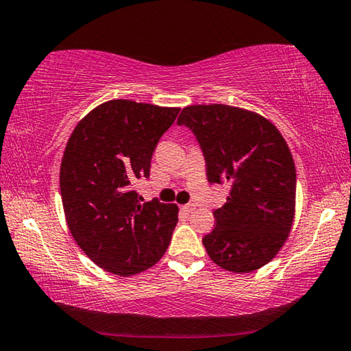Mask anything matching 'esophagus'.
Listing matches in <instances>:
<instances>
[{
    "instance_id": "1",
    "label": "esophagus",
    "mask_w": 351,
    "mask_h": 351,
    "mask_svg": "<svg viewBox=\"0 0 351 351\" xmlns=\"http://www.w3.org/2000/svg\"><path fill=\"white\" fill-rule=\"evenodd\" d=\"M182 210L185 211V213H191V211L196 210V205H194V204H186V205H182Z\"/></svg>"
}]
</instances>
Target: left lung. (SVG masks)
Wrapping results in <instances>:
<instances>
[{
	"mask_svg": "<svg viewBox=\"0 0 351 351\" xmlns=\"http://www.w3.org/2000/svg\"><path fill=\"white\" fill-rule=\"evenodd\" d=\"M177 124L193 132L206 179L226 183V205L204 237L206 254L226 271L263 267L285 244L294 221L295 166L278 129L254 112L222 104L191 106Z\"/></svg>",
	"mask_w": 351,
	"mask_h": 351,
	"instance_id": "left-lung-1",
	"label": "left lung"
}]
</instances>
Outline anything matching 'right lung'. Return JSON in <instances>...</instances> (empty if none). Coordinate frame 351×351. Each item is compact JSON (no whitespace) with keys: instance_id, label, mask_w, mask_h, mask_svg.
Returning <instances> with one entry per match:
<instances>
[{"instance_id":"obj_1","label":"right lung","mask_w":351,"mask_h":351,"mask_svg":"<svg viewBox=\"0 0 351 351\" xmlns=\"http://www.w3.org/2000/svg\"><path fill=\"white\" fill-rule=\"evenodd\" d=\"M180 108L128 99L91 110L66 143L60 194L74 241L101 269L121 277L152 267L165 255L179 208L143 202L132 185L149 179L151 158Z\"/></svg>"}]
</instances>
